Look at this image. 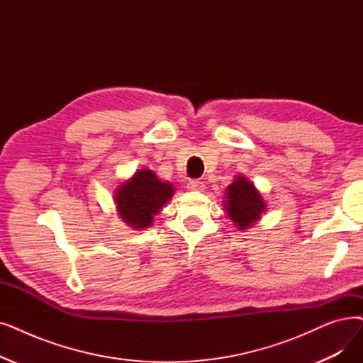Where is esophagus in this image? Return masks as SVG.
<instances>
[{"mask_svg":"<svg viewBox=\"0 0 363 363\" xmlns=\"http://www.w3.org/2000/svg\"><path fill=\"white\" fill-rule=\"evenodd\" d=\"M186 188L190 191H203L204 190V182L199 181V179H193L186 184Z\"/></svg>","mask_w":363,"mask_h":363,"instance_id":"esophagus-1","label":"esophagus"}]
</instances>
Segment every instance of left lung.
I'll return each instance as SVG.
<instances>
[{"label":"left lung","instance_id":"left-lung-1","mask_svg":"<svg viewBox=\"0 0 363 363\" xmlns=\"http://www.w3.org/2000/svg\"><path fill=\"white\" fill-rule=\"evenodd\" d=\"M223 204L233 225L240 231L254 227L267 211L258 188L245 175H238L225 188Z\"/></svg>","mask_w":363,"mask_h":363}]
</instances>
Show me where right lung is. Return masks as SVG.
I'll list each match as a JSON object with an SVG mask.
<instances>
[{
  "instance_id": "1",
  "label": "right lung",
  "mask_w": 363,
  "mask_h": 363,
  "mask_svg": "<svg viewBox=\"0 0 363 363\" xmlns=\"http://www.w3.org/2000/svg\"><path fill=\"white\" fill-rule=\"evenodd\" d=\"M175 194L169 181H162L150 169H139L118 185L114 191V204L118 218L135 230L152 225L154 216Z\"/></svg>"
}]
</instances>
